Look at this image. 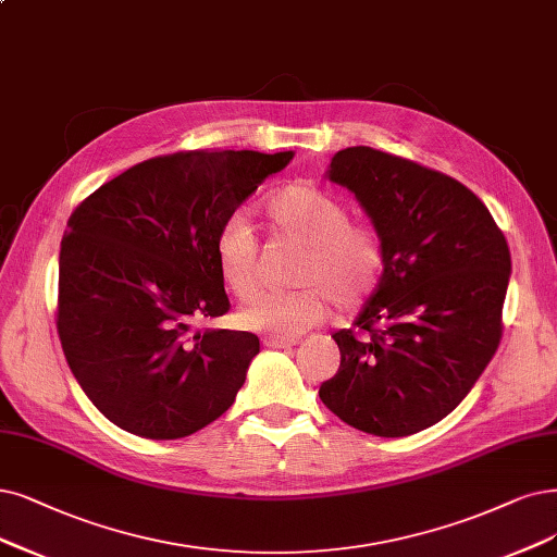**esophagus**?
Here are the masks:
<instances>
[{"label":"esophagus","instance_id":"34e87169","mask_svg":"<svg viewBox=\"0 0 557 557\" xmlns=\"http://www.w3.org/2000/svg\"><path fill=\"white\" fill-rule=\"evenodd\" d=\"M263 344L268 348H289V346H296L298 344V337H282V335H271L265 337Z\"/></svg>","mask_w":557,"mask_h":557}]
</instances>
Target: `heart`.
Wrapping results in <instances>:
<instances>
[{
	"mask_svg": "<svg viewBox=\"0 0 557 557\" xmlns=\"http://www.w3.org/2000/svg\"><path fill=\"white\" fill-rule=\"evenodd\" d=\"M261 218L282 238L305 245L296 268L302 286L259 292L245 302L240 323L250 331L298 335L327 312V296L339 310H354L376 292L385 271V240L372 222L351 220L348 206L319 185L294 183L261 203ZM218 273L236 298L257 286L259 238L245 218L222 224L215 238Z\"/></svg>",
	"mask_w": 557,
	"mask_h": 557,
	"instance_id": "heart-1",
	"label": "heart"
}]
</instances>
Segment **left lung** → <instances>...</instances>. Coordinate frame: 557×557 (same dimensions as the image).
Wrapping results in <instances>:
<instances>
[{
    "instance_id": "left-lung-1",
    "label": "left lung",
    "mask_w": 557,
    "mask_h": 557,
    "mask_svg": "<svg viewBox=\"0 0 557 557\" xmlns=\"http://www.w3.org/2000/svg\"><path fill=\"white\" fill-rule=\"evenodd\" d=\"M327 176L358 197L387 259L359 331L333 335L342 360L319 397L364 434H418L461 404L498 351L505 234L463 183L401 156L348 147Z\"/></svg>"
}]
</instances>
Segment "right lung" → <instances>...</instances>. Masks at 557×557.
I'll return each mask as SVG.
<instances>
[{
    "instance_id": "right-lung-1",
    "label": "right lung",
    "mask_w": 557,
    "mask_h": 557,
    "mask_svg": "<svg viewBox=\"0 0 557 557\" xmlns=\"http://www.w3.org/2000/svg\"><path fill=\"white\" fill-rule=\"evenodd\" d=\"M292 158L220 149L156 156L71 213L57 333L79 387L123 431L174 441L234 404L259 337L190 333V325L230 312L215 238Z\"/></svg>"
}]
</instances>
